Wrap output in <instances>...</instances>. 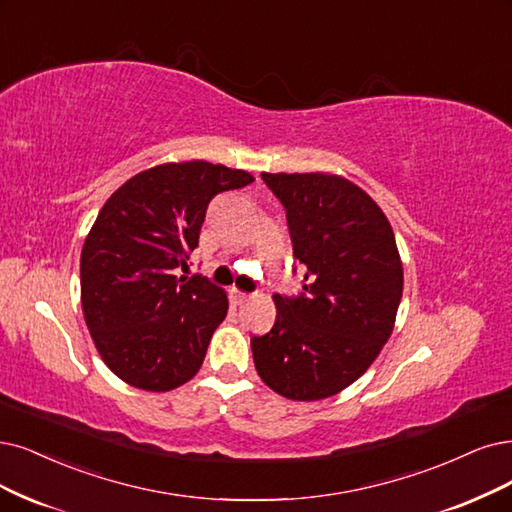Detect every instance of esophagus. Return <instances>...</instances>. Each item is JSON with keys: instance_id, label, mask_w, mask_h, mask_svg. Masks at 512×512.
I'll list each match as a JSON object with an SVG mask.
<instances>
[{"instance_id": "1", "label": "esophagus", "mask_w": 512, "mask_h": 512, "mask_svg": "<svg viewBox=\"0 0 512 512\" xmlns=\"http://www.w3.org/2000/svg\"><path fill=\"white\" fill-rule=\"evenodd\" d=\"M230 299H232V304L240 306V304H244L246 299H249V293H244V291H240V289L232 287V289H230Z\"/></svg>"}]
</instances>
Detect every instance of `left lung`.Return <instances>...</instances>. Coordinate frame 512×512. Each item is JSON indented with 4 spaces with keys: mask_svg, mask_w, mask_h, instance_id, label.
Returning a JSON list of instances; mask_svg holds the SVG:
<instances>
[{
    "mask_svg": "<svg viewBox=\"0 0 512 512\" xmlns=\"http://www.w3.org/2000/svg\"><path fill=\"white\" fill-rule=\"evenodd\" d=\"M285 206L304 293L274 295L276 323L251 337L259 377L293 401L348 388L380 354L403 295L392 227L361 187L323 173H261ZM295 272V270H293Z\"/></svg>",
    "mask_w": 512,
    "mask_h": 512,
    "instance_id": "8db88e82",
    "label": "left lung"
}]
</instances>
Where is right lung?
Listing matches in <instances>:
<instances>
[{
  "label": "right lung",
  "instance_id": "obj_1",
  "mask_svg": "<svg viewBox=\"0 0 512 512\" xmlns=\"http://www.w3.org/2000/svg\"><path fill=\"white\" fill-rule=\"evenodd\" d=\"M249 183L244 170L204 160L162 164L101 208L82 249V308L94 346L126 384L166 392L198 373L227 297L202 274H175L211 200Z\"/></svg>",
  "mask_w": 512,
  "mask_h": 512
}]
</instances>
